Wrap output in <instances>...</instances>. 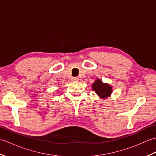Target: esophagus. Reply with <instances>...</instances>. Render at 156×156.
I'll return each mask as SVG.
<instances>
[{
    "mask_svg": "<svg viewBox=\"0 0 156 156\" xmlns=\"http://www.w3.org/2000/svg\"><path fill=\"white\" fill-rule=\"evenodd\" d=\"M72 80H74V81H78V78H77V77H74V78H72Z\"/></svg>",
    "mask_w": 156,
    "mask_h": 156,
    "instance_id": "1",
    "label": "esophagus"
}]
</instances>
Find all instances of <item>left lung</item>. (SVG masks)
<instances>
[{
  "mask_svg": "<svg viewBox=\"0 0 156 156\" xmlns=\"http://www.w3.org/2000/svg\"><path fill=\"white\" fill-rule=\"evenodd\" d=\"M92 90L102 98H107L112 93V87L108 84L103 83L100 79H97L92 85Z\"/></svg>",
  "mask_w": 156,
  "mask_h": 156,
  "instance_id": "left-lung-1",
  "label": "left lung"
}]
</instances>
